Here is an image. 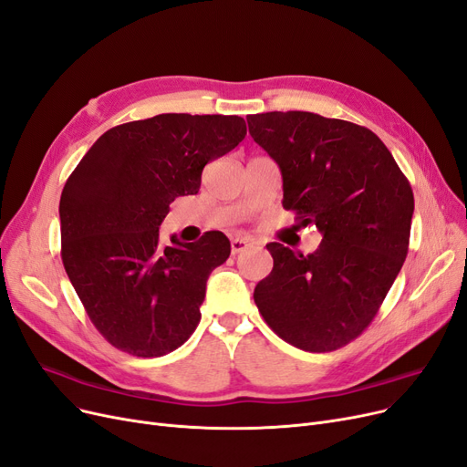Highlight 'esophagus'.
I'll return each mask as SVG.
<instances>
[{"mask_svg":"<svg viewBox=\"0 0 467 467\" xmlns=\"http://www.w3.org/2000/svg\"><path fill=\"white\" fill-rule=\"evenodd\" d=\"M249 247H253V244H251V239H247V237H234L232 239V254L244 253Z\"/></svg>","mask_w":467,"mask_h":467,"instance_id":"esophagus-1","label":"esophagus"}]
</instances>
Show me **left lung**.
I'll return each mask as SVG.
<instances>
[{
    "label": "left lung",
    "mask_w": 467,
    "mask_h": 467,
    "mask_svg": "<svg viewBox=\"0 0 467 467\" xmlns=\"http://www.w3.org/2000/svg\"><path fill=\"white\" fill-rule=\"evenodd\" d=\"M284 178V209L316 223L310 254L268 244V277L254 287L266 324L296 348H341L369 326L408 254L414 193L371 130L305 110L247 119Z\"/></svg>",
    "instance_id": "1"
}]
</instances>
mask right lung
Returning <instances> with one entry per match:
<instances>
[{
	"mask_svg": "<svg viewBox=\"0 0 467 467\" xmlns=\"http://www.w3.org/2000/svg\"><path fill=\"white\" fill-rule=\"evenodd\" d=\"M241 117L169 113L107 130L68 176L59 202L61 256L103 337L134 357L172 352L195 331L211 272L230 239L162 245L159 226L195 195L204 164L245 138Z\"/></svg>",
	"mask_w": 467,
	"mask_h": 467,
	"instance_id": "1",
	"label": "right lung"
}]
</instances>
